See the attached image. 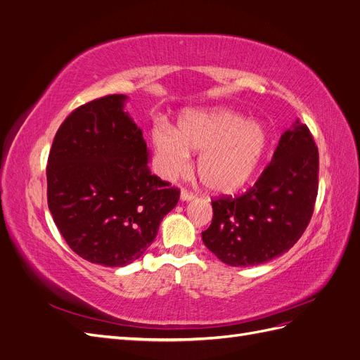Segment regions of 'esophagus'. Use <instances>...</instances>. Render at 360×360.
<instances>
[{"mask_svg": "<svg viewBox=\"0 0 360 360\" xmlns=\"http://www.w3.org/2000/svg\"><path fill=\"white\" fill-rule=\"evenodd\" d=\"M180 198H181V201H191V200L195 198V193H192V192H189L186 189H183L181 193H180Z\"/></svg>", "mask_w": 360, "mask_h": 360, "instance_id": "esophagus-1", "label": "esophagus"}]
</instances>
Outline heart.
<instances>
[{"mask_svg":"<svg viewBox=\"0 0 360 360\" xmlns=\"http://www.w3.org/2000/svg\"><path fill=\"white\" fill-rule=\"evenodd\" d=\"M158 167L163 177H177L198 158V176L214 193H234L249 183L269 146L266 129L225 108L189 111L177 130L156 124L151 130Z\"/></svg>","mask_w":360,"mask_h":360,"instance_id":"1","label":"heart"}]
</instances>
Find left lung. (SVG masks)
Returning <instances> with one entry per match:
<instances>
[{
    "label": "left lung",
    "instance_id": "left-lung-1",
    "mask_svg": "<svg viewBox=\"0 0 360 360\" xmlns=\"http://www.w3.org/2000/svg\"><path fill=\"white\" fill-rule=\"evenodd\" d=\"M319 192V148L296 120L282 134L271 162L248 192L212 201L202 242L222 263L263 264L285 254L307 230Z\"/></svg>",
    "mask_w": 360,
    "mask_h": 360
}]
</instances>
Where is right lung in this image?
I'll use <instances>...</instances> for the list:
<instances>
[{"label":"right lung","instance_id":"obj_1","mask_svg":"<svg viewBox=\"0 0 360 360\" xmlns=\"http://www.w3.org/2000/svg\"><path fill=\"white\" fill-rule=\"evenodd\" d=\"M124 94L91 101L63 122L49 151L48 207L73 252L123 267L156 238L180 191L148 168L141 129L123 111Z\"/></svg>","mask_w":360,"mask_h":360}]
</instances>
